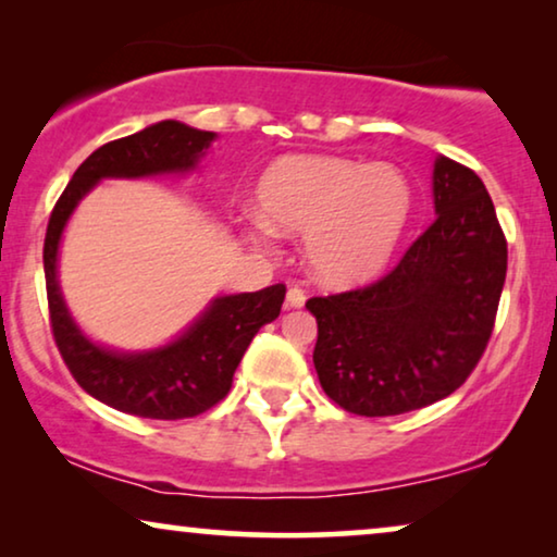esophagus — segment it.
Wrapping results in <instances>:
<instances>
[{"label":"esophagus","mask_w":557,"mask_h":557,"mask_svg":"<svg viewBox=\"0 0 557 557\" xmlns=\"http://www.w3.org/2000/svg\"><path fill=\"white\" fill-rule=\"evenodd\" d=\"M304 301H307V294H304L299 286L288 288V292H286V307L288 309H301Z\"/></svg>","instance_id":"1"}]
</instances>
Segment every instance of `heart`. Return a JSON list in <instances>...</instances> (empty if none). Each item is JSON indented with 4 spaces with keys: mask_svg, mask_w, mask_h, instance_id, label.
Here are the masks:
<instances>
[{
    "mask_svg": "<svg viewBox=\"0 0 557 557\" xmlns=\"http://www.w3.org/2000/svg\"><path fill=\"white\" fill-rule=\"evenodd\" d=\"M250 246L269 235H301L304 261L326 286H357L375 276L398 246L410 218L408 180L393 164L294 154L273 162L256 187Z\"/></svg>",
    "mask_w": 557,
    "mask_h": 557,
    "instance_id": "1",
    "label": "heart"
}]
</instances>
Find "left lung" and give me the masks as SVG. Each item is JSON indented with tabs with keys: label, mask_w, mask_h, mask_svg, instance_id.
Wrapping results in <instances>:
<instances>
[{
	"label": "left lung",
	"mask_w": 557,
	"mask_h": 557,
	"mask_svg": "<svg viewBox=\"0 0 557 557\" xmlns=\"http://www.w3.org/2000/svg\"><path fill=\"white\" fill-rule=\"evenodd\" d=\"M433 220L377 284L317 296L314 368L349 413L398 416L451 395L476 368L507 276L484 182L448 157L431 174Z\"/></svg>",
	"instance_id": "8db88e82"
}]
</instances>
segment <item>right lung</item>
<instances>
[{"mask_svg": "<svg viewBox=\"0 0 557 557\" xmlns=\"http://www.w3.org/2000/svg\"><path fill=\"white\" fill-rule=\"evenodd\" d=\"M215 132L166 119L96 149L67 182L45 235V284L55 345L78 385L106 406L139 418L177 421L215 406L263 324L281 314L286 286L212 296L177 337L149 349L106 347L83 332L58 278L60 243L75 208L103 180L185 177L200 170Z\"/></svg>", "mask_w": 557, "mask_h": 557, "instance_id": "1", "label": "right lung"}]
</instances>
